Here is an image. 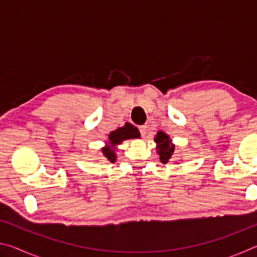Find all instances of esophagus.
<instances>
[{"label":"esophagus","instance_id":"34e87169","mask_svg":"<svg viewBox=\"0 0 257 257\" xmlns=\"http://www.w3.org/2000/svg\"><path fill=\"white\" fill-rule=\"evenodd\" d=\"M139 132H141L142 137H145L147 134V125H141V127H139Z\"/></svg>","mask_w":257,"mask_h":257}]
</instances>
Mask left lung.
I'll use <instances>...</instances> for the list:
<instances>
[{
    "label": "left lung",
    "mask_w": 257,
    "mask_h": 257,
    "mask_svg": "<svg viewBox=\"0 0 257 257\" xmlns=\"http://www.w3.org/2000/svg\"><path fill=\"white\" fill-rule=\"evenodd\" d=\"M154 142L156 143V153L159 154L161 162L164 164L170 162L176 149V145L172 143L170 136L160 130L155 135Z\"/></svg>",
    "instance_id": "left-lung-1"
}]
</instances>
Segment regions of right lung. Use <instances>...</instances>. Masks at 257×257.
Masks as SVG:
<instances>
[{
    "mask_svg": "<svg viewBox=\"0 0 257 257\" xmlns=\"http://www.w3.org/2000/svg\"><path fill=\"white\" fill-rule=\"evenodd\" d=\"M141 136L138 129L132 123H125L123 127L113 130L108 134V139L105 143V146L102 147V153L104 159L108 162H115L116 161V146L120 145L123 141L133 138H138Z\"/></svg>",
    "mask_w": 257,
    "mask_h": 257,
    "instance_id": "right-lung-1",
    "label": "right lung"
}]
</instances>
